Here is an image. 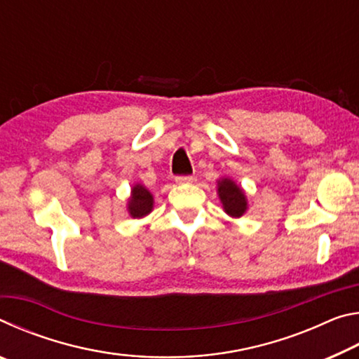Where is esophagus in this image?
Listing matches in <instances>:
<instances>
[{
  "label": "esophagus",
  "mask_w": 359,
  "mask_h": 359,
  "mask_svg": "<svg viewBox=\"0 0 359 359\" xmlns=\"http://www.w3.org/2000/svg\"><path fill=\"white\" fill-rule=\"evenodd\" d=\"M193 182H194L193 175H179V177H175V184H179V185L193 184Z\"/></svg>",
  "instance_id": "34e87169"
}]
</instances>
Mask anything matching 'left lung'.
<instances>
[{
  "instance_id": "obj_1",
  "label": "left lung",
  "mask_w": 359,
  "mask_h": 359,
  "mask_svg": "<svg viewBox=\"0 0 359 359\" xmlns=\"http://www.w3.org/2000/svg\"><path fill=\"white\" fill-rule=\"evenodd\" d=\"M217 194L220 198L224 214L231 218H241L248 210V199L244 188L236 184L231 177L217 180Z\"/></svg>"
}]
</instances>
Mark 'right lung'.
<instances>
[{"label":"right lung","mask_w":359,"mask_h":359,"mask_svg":"<svg viewBox=\"0 0 359 359\" xmlns=\"http://www.w3.org/2000/svg\"><path fill=\"white\" fill-rule=\"evenodd\" d=\"M154 194L150 193L149 188L142 184H135L131 187V193L128 201H126V210L131 218H144L154 210Z\"/></svg>","instance_id":"add662e5"}]
</instances>
